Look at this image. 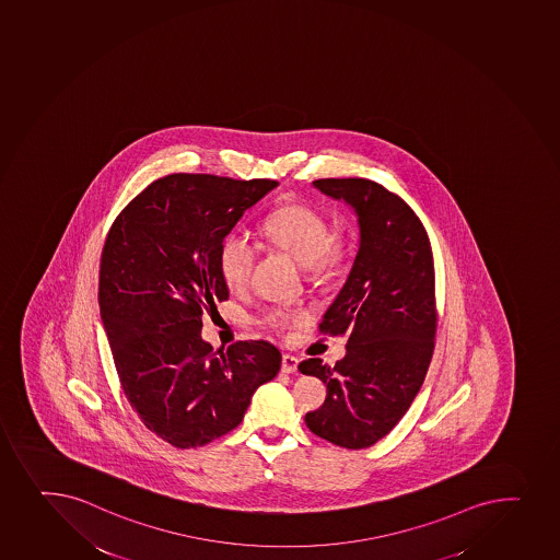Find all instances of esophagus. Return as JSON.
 <instances>
[{"instance_id": "obj_1", "label": "esophagus", "mask_w": 560, "mask_h": 560, "mask_svg": "<svg viewBox=\"0 0 560 560\" xmlns=\"http://www.w3.org/2000/svg\"><path fill=\"white\" fill-rule=\"evenodd\" d=\"M299 358H294V355H289V353H283L282 355V372L285 374H294V372L299 371Z\"/></svg>"}]
</instances>
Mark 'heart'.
I'll list each match as a JSON object with an SVG mask.
<instances>
[{"label": "heart", "instance_id": "heart-1", "mask_svg": "<svg viewBox=\"0 0 560 560\" xmlns=\"http://www.w3.org/2000/svg\"><path fill=\"white\" fill-rule=\"evenodd\" d=\"M261 232L275 247L304 267L312 282H328L341 272L348 256L347 237L328 232V223L310 207L289 202L272 210L261 224ZM256 250L248 236L232 232L219 248V269L224 282L240 289L253 272ZM302 313L275 310L267 313L266 323L275 330H285L289 324L301 323Z\"/></svg>", "mask_w": 560, "mask_h": 560}]
</instances>
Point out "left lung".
I'll return each instance as SVG.
<instances>
[{"label":"left lung","mask_w":560,"mask_h":560,"mask_svg":"<svg viewBox=\"0 0 560 560\" xmlns=\"http://www.w3.org/2000/svg\"><path fill=\"white\" fill-rule=\"evenodd\" d=\"M313 186L352 208L360 248L318 326L347 334V355L334 366L318 358L299 365L326 385V400L306 424L331 444L361 450L400 422L424 383L435 347L433 253L417 213L382 184L320 178Z\"/></svg>","instance_id":"8db88e82"}]
</instances>
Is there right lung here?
<instances>
[{"label": "right lung", "instance_id": "add662e5", "mask_svg": "<svg viewBox=\"0 0 560 560\" xmlns=\"http://www.w3.org/2000/svg\"><path fill=\"white\" fill-rule=\"evenodd\" d=\"M277 180L175 173L121 210L101 254L100 310L119 382L148 430L205 446L243 420L282 353L267 341L213 350L202 313L229 299L219 248Z\"/></svg>", "mask_w": 560, "mask_h": 560}]
</instances>
